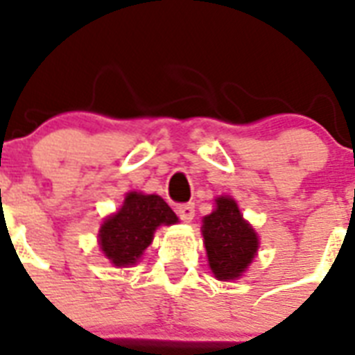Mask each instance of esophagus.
<instances>
[{"instance_id":"obj_1","label":"esophagus","mask_w":355,"mask_h":355,"mask_svg":"<svg viewBox=\"0 0 355 355\" xmlns=\"http://www.w3.org/2000/svg\"><path fill=\"white\" fill-rule=\"evenodd\" d=\"M178 217L182 219V221H191L195 217V205L193 202H186V205H180L177 208Z\"/></svg>"}]
</instances>
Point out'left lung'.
Listing matches in <instances>:
<instances>
[{
  "label": "left lung",
  "instance_id": "8db88e82",
  "mask_svg": "<svg viewBox=\"0 0 355 355\" xmlns=\"http://www.w3.org/2000/svg\"><path fill=\"white\" fill-rule=\"evenodd\" d=\"M202 236L208 261L219 280L241 276L258 250V236L228 197L217 199L216 211L205 217Z\"/></svg>",
  "mask_w": 355,
  "mask_h": 355
}]
</instances>
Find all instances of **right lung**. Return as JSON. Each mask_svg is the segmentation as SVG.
<instances>
[{"instance_id": "obj_1", "label": "right lung", "mask_w": 355, "mask_h": 355, "mask_svg": "<svg viewBox=\"0 0 355 355\" xmlns=\"http://www.w3.org/2000/svg\"><path fill=\"white\" fill-rule=\"evenodd\" d=\"M175 211L158 195H127L121 210L103 223L99 243L114 265H132L153 241L160 225L177 223Z\"/></svg>"}]
</instances>
